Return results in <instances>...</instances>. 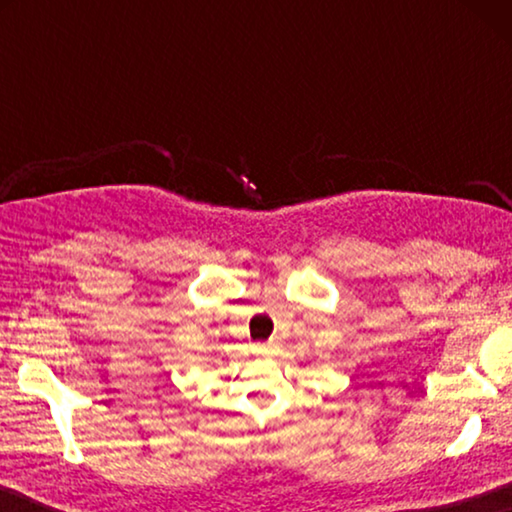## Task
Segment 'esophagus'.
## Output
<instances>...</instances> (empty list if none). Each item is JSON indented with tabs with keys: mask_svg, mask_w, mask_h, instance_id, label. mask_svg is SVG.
Segmentation results:
<instances>
[{
	"mask_svg": "<svg viewBox=\"0 0 512 512\" xmlns=\"http://www.w3.org/2000/svg\"><path fill=\"white\" fill-rule=\"evenodd\" d=\"M273 350V343H259V345H255V352L257 354H268Z\"/></svg>",
	"mask_w": 512,
	"mask_h": 512,
	"instance_id": "1",
	"label": "esophagus"
}]
</instances>
